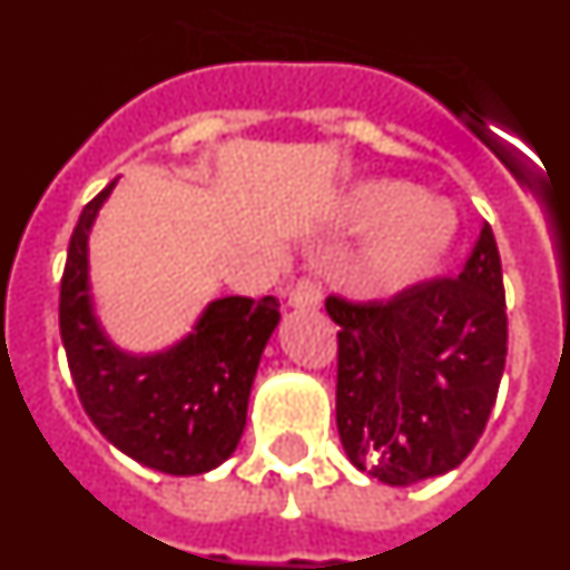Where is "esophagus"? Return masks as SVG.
Returning a JSON list of instances; mask_svg holds the SVG:
<instances>
[{
    "mask_svg": "<svg viewBox=\"0 0 570 570\" xmlns=\"http://www.w3.org/2000/svg\"><path fill=\"white\" fill-rule=\"evenodd\" d=\"M288 305L294 308H320L322 305V285L314 276H302L296 279L294 288L288 291Z\"/></svg>",
    "mask_w": 570,
    "mask_h": 570,
    "instance_id": "esophagus-1",
    "label": "esophagus"
}]
</instances>
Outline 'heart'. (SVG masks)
<instances>
[{
  "label": "heart",
  "mask_w": 570,
  "mask_h": 570,
  "mask_svg": "<svg viewBox=\"0 0 570 570\" xmlns=\"http://www.w3.org/2000/svg\"><path fill=\"white\" fill-rule=\"evenodd\" d=\"M345 219L354 228H376L371 271L394 288L434 274L456 239L454 210L394 179L360 185L347 196Z\"/></svg>",
  "instance_id": "heart-1"
}]
</instances>
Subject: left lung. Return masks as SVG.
Segmentation results:
<instances>
[{
  "label": "left lung",
  "mask_w": 570,
  "mask_h": 570,
  "mask_svg": "<svg viewBox=\"0 0 570 570\" xmlns=\"http://www.w3.org/2000/svg\"><path fill=\"white\" fill-rule=\"evenodd\" d=\"M336 428L347 460L387 485L460 465L485 431L508 354L502 262L482 225L456 276L385 302L331 294Z\"/></svg>",
  "instance_id": "left-lung-1"
}]
</instances>
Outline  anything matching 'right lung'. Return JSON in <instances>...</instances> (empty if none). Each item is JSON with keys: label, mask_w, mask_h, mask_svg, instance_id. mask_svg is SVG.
Here are the masks:
<instances>
[{"label": "right lung", "mask_w": 570, "mask_h": 570, "mask_svg": "<svg viewBox=\"0 0 570 570\" xmlns=\"http://www.w3.org/2000/svg\"><path fill=\"white\" fill-rule=\"evenodd\" d=\"M116 183L70 234L59 334L85 414L130 460L174 476L223 465L239 445L262 351L279 322L276 296L210 302L194 334L168 351L125 354L99 328L88 285V234Z\"/></svg>", "instance_id": "1"}]
</instances>
